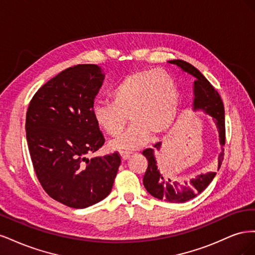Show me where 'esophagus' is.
Returning a JSON list of instances; mask_svg holds the SVG:
<instances>
[{"label": "esophagus", "mask_w": 255, "mask_h": 255, "mask_svg": "<svg viewBox=\"0 0 255 255\" xmlns=\"http://www.w3.org/2000/svg\"><path fill=\"white\" fill-rule=\"evenodd\" d=\"M120 155H121V158H122L123 160H126V159H128V156H129V152H128V151H121V152H120Z\"/></svg>", "instance_id": "esophagus-1"}]
</instances>
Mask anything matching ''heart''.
Masks as SVG:
<instances>
[{"mask_svg": "<svg viewBox=\"0 0 255 255\" xmlns=\"http://www.w3.org/2000/svg\"><path fill=\"white\" fill-rule=\"evenodd\" d=\"M112 103H97L92 116L106 134L116 136L128 122L132 125L110 148L130 151L143 144L150 133L160 134L170 128L179 107V94L171 76L164 71L143 70L128 75L111 90Z\"/></svg>", "mask_w": 255, "mask_h": 255, "instance_id": "b5f03b06", "label": "heart"}]
</instances>
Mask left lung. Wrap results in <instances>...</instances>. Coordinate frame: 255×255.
Returning <instances> with one entry per match:
<instances>
[{
	"mask_svg": "<svg viewBox=\"0 0 255 255\" xmlns=\"http://www.w3.org/2000/svg\"><path fill=\"white\" fill-rule=\"evenodd\" d=\"M169 64L175 65L181 68L184 72L192 75L196 79L194 82V111H203L205 114L213 117L219 133V141L221 145L226 142V125H225V107L222 100L211 83L197 68L190 65L187 61L181 59L169 60ZM161 148V142H157L153 148L143 150L142 154L148 159V168L145 169L143 175V185L150 195L159 200H165L172 203H183L197 197L211 184L216 175V172H206L197 175L195 179L179 183L172 181L161 174L157 168L155 152ZM225 153L219 154L218 169L221 166Z\"/></svg>",
	"mask_w": 255,
	"mask_h": 255,
	"instance_id": "left-lung-1",
	"label": "left lung"
}]
</instances>
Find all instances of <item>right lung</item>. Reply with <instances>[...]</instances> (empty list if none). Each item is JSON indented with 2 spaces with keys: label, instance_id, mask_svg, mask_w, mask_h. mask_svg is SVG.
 I'll return each instance as SVG.
<instances>
[{
  "label": "right lung",
  "instance_id": "right-lung-1",
  "mask_svg": "<svg viewBox=\"0 0 255 255\" xmlns=\"http://www.w3.org/2000/svg\"><path fill=\"white\" fill-rule=\"evenodd\" d=\"M104 74L97 65L66 69L39 88L26 113V139L42 188L69 207L85 208L111 194L118 152L86 158L105 139L92 116Z\"/></svg>",
  "mask_w": 255,
  "mask_h": 255
}]
</instances>
